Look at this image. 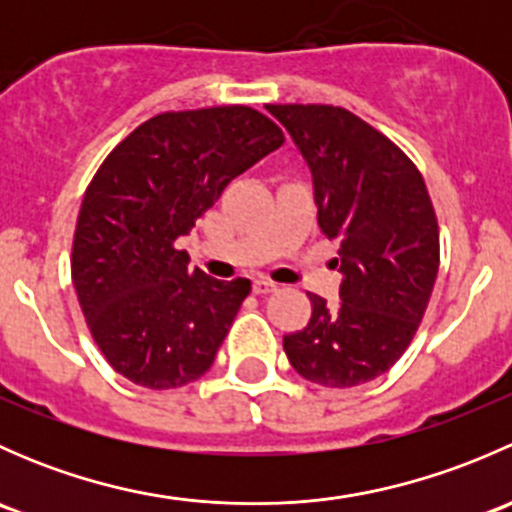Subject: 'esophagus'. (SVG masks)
Masks as SVG:
<instances>
[{
  "instance_id": "34e87169",
  "label": "esophagus",
  "mask_w": 512,
  "mask_h": 512,
  "mask_svg": "<svg viewBox=\"0 0 512 512\" xmlns=\"http://www.w3.org/2000/svg\"><path fill=\"white\" fill-rule=\"evenodd\" d=\"M275 289H277V285L272 280H267V277H257V280L252 282V292L260 294V297H262V294L275 292Z\"/></svg>"
}]
</instances>
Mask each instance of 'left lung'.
I'll return each mask as SVG.
<instances>
[{
  "instance_id": "8db88e82",
  "label": "left lung",
  "mask_w": 512,
  "mask_h": 512,
  "mask_svg": "<svg viewBox=\"0 0 512 512\" xmlns=\"http://www.w3.org/2000/svg\"><path fill=\"white\" fill-rule=\"evenodd\" d=\"M267 111L312 170L319 227L339 240V307L309 294L312 317L285 337L299 376L329 389L366 384L409 349L438 275V223L426 183L384 133L342 106Z\"/></svg>"
}]
</instances>
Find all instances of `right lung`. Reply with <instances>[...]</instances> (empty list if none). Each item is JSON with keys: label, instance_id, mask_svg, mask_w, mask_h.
<instances>
[{"label": "right lung", "instance_id": "1", "mask_svg": "<svg viewBox=\"0 0 512 512\" xmlns=\"http://www.w3.org/2000/svg\"><path fill=\"white\" fill-rule=\"evenodd\" d=\"M282 143L280 126L250 106L168 111L96 170L76 220L71 280L91 337L128 381L178 389L213 366L250 280L190 270L175 240Z\"/></svg>", "mask_w": 512, "mask_h": 512}]
</instances>
